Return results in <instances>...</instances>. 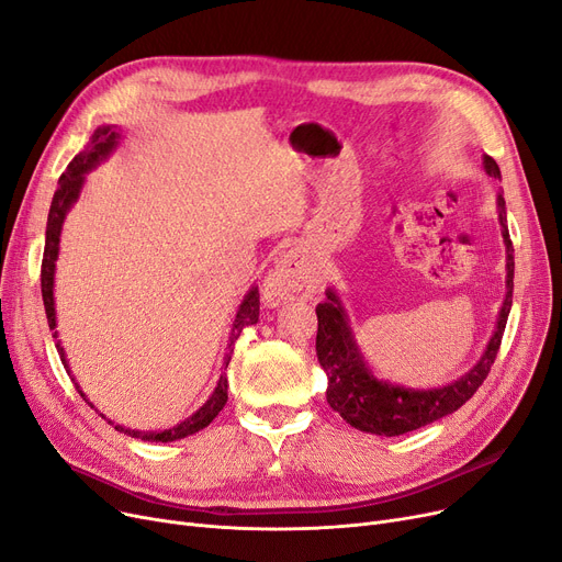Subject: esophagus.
Returning a JSON list of instances; mask_svg holds the SVG:
<instances>
[{"instance_id":"1","label":"esophagus","mask_w":562,"mask_h":562,"mask_svg":"<svg viewBox=\"0 0 562 562\" xmlns=\"http://www.w3.org/2000/svg\"><path fill=\"white\" fill-rule=\"evenodd\" d=\"M310 268L305 266L299 250L282 252L276 259V266L268 271L261 284V299L266 305H282L286 301H294L310 286Z\"/></svg>"}]
</instances>
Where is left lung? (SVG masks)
Listing matches in <instances>:
<instances>
[{
    "label": "left lung",
    "instance_id": "left-lung-1",
    "mask_svg": "<svg viewBox=\"0 0 562 562\" xmlns=\"http://www.w3.org/2000/svg\"><path fill=\"white\" fill-rule=\"evenodd\" d=\"M484 172L501 179V169L492 156H484ZM498 221L501 234L505 240V271H507V294L498 314L496 330L486 345L482 358L473 364L461 379L431 390H416L379 381L364 364L351 328L347 324L345 307L333 289L326 291L328 301L316 305V358L328 376L326 400L333 411H337L351 427L360 431H370L376 436H400L413 429H420L434 420L450 416L459 406L467 404L482 381L490 374L496 353L501 349V339L505 333L507 314L512 307V289H515V248H512L507 232L505 200L498 192Z\"/></svg>",
    "mask_w": 562,
    "mask_h": 562
}]
</instances>
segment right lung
Returning <instances> with one entry per match:
<instances>
[{
	"label": "right lung",
	"mask_w": 562,
	"mask_h": 562,
	"mask_svg": "<svg viewBox=\"0 0 562 562\" xmlns=\"http://www.w3.org/2000/svg\"><path fill=\"white\" fill-rule=\"evenodd\" d=\"M119 142V133L110 126H103L91 135V142L85 151H80L76 158H72L66 167V172L59 177V186L57 192L53 198L50 204V213H47V227H45V250H43V263H41V294H43V305H45V316H47V326L50 330L57 328V316H55V294H53V286H55V261L59 255V234H61V225H64V217L68 213V209L76 204L80 188L85 183V175L89 172L91 167L99 165L103 158L110 156V151L114 149ZM259 322V289L252 286L243 303L238 305L236 312V319L232 324V335H229V345H227V353H225V362H223V370H227V364L232 360L234 353V341L238 339L240 330L246 326H252ZM57 337V330H55ZM57 351L59 358L64 362L66 372L68 370V362H66V353L61 349V345L57 341ZM78 393L85 397V393L80 390V385L76 383ZM87 400V397H85ZM227 404V374H221V381H217L213 395L206 400V404L198 411L192 413L188 420H183L181 425L172 427V429H165V431H137V429H126L121 425H114L112 420H108L110 425H114L116 431H124L133 438H142V441H156V443H167V441H177V438H186L194 431H200L204 427L211 425V420L217 416V413L223 411V406Z\"/></svg>",
	"instance_id": "obj_1"
}]
</instances>
